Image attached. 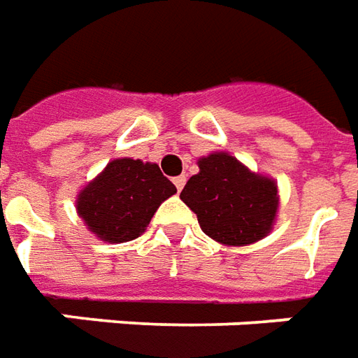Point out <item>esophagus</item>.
Segmentation results:
<instances>
[{
  "label": "esophagus",
  "instance_id": "obj_1",
  "mask_svg": "<svg viewBox=\"0 0 358 358\" xmlns=\"http://www.w3.org/2000/svg\"><path fill=\"white\" fill-rule=\"evenodd\" d=\"M172 182H174L176 189H178V192H182V187H184V184H186V176H184V174H180V176H176V178L172 180Z\"/></svg>",
  "mask_w": 358,
  "mask_h": 358
}]
</instances>
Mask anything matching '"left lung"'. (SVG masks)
<instances>
[{
	"instance_id": "obj_1",
	"label": "left lung",
	"mask_w": 358,
	"mask_h": 358,
	"mask_svg": "<svg viewBox=\"0 0 358 358\" xmlns=\"http://www.w3.org/2000/svg\"><path fill=\"white\" fill-rule=\"evenodd\" d=\"M180 199L197 215L201 231L221 244L246 246L271 231L277 213V186L227 153L199 161Z\"/></svg>"
}]
</instances>
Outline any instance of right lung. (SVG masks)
Masks as SVG:
<instances>
[{"label":"right lung","mask_w":358,"mask_h":358,"mask_svg":"<svg viewBox=\"0 0 358 358\" xmlns=\"http://www.w3.org/2000/svg\"><path fill=\"white\" fill-rule=\"evenodd\" d=\"M176 186L157 164L116 159L77 197L87 227L106 242H127L145 232L159 205Z\"/></svg>","instance_id":"obj_1"}]
</instances>
